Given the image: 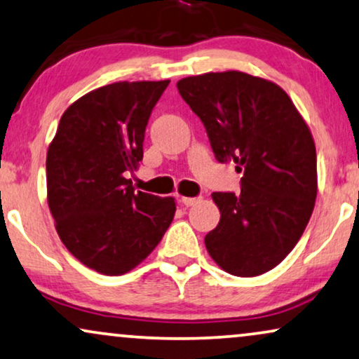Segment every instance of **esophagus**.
I'll return each instance as SVG.
<instances>
[{
    "mask_svg": "<svg viewBox=\"0 0 359 359\" xmlns=\"http://www.w3.org/2000/svg\"><path fill=\"white\" fill-rule=\"evenodd\" d=\"M198 201H199V198H181V203H183L186 208L193 206V204H196Z\"/></svg>",
    "mask_w": 359,
    "mask_h": 359,
    "instance_id": "1",
    "label": "esophagus"
}]
</instances>
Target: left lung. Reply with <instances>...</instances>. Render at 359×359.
Instances as JSON below:
<instances>
[{
	"label": "left lung",
	"instance_id": "8db88e82",
	"mask_svg": "<svg viewBox=\"0 0 359 359\" xmlns=\"http://www.w3.org/2000/svg\"><path fill=\"white\" fill-rule=\"evenodd\" d=\"M180 95L201 118L214 156L242 171L241 193H212L221 219L204 237L222 271L255 277L290 254L316 199V150L290 97L239 71L181 79Z\"/></svg>",
	"mask_w": 359,
	"mask_h": 359
}]
</instances>
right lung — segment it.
<instances>
[{"instance_id": "right-lung-1", "label": "right lung", "mask_w": 359, "mask_h": 359, "mask_svg": "<svg viewBox=\"0 0 359 359\" xmlns=\"http://www.w3.org/2000/svg\"><path fill=\"white\" fill-rule=\"evenodd\" d=\"M170 81L115 82L60 117L46 158L48 204L69 252L104 276L143 262L175 217V198L137 191L145 128Z\"/></svg>"}]
</instances>
